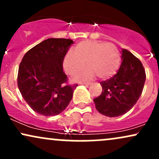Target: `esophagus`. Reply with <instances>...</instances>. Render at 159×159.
Here are the masks:
<instances>
[{"mask_svg":"<svg viewBox=\"0 0 159 159\" xmlns=\"http://www.w3.org/2000/svg\"><path fill=\"white\" fill-rule=\"evenodd\" d=\"M81 84L86 85V86H89V85L91 84V83H90V82H84V83H81Z\"/></svg>","mask_w":159,"mask_h":159,"instance_id":"esophagus-1","label":"esophagus"}]
</instances>
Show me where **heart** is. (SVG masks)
I'll return each mask as SVG.
<instances>
[{
	"label": "heart",
	"mask_w": 159,
	"mask_h": 159,
	"mask_svg": "<svg viewBox=\"0 0 159 159\" xmlns=\"http://www.w3.org/2000/svg\"><path fill=\"white\" fill-rule=\"evenodd\" d=\"M120 54L113 43L98 40H84L75 45L74 53L68 52L63 58V69L67 74H76L85 67L88 69L75 76L76 81L90 80L98 76L108 79L117 72L120 65Z\"/></svg>",
	"instance_id": "heart-1"
}]
</instances>
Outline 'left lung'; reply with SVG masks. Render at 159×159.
<instances>
[{
	"mask_svg": "<svg viewBox=\"0 0 159 159\" xmlns=\"http://www.w3.org/2000/svg\"><path fill=\"white\" fill-rule=\"evenodd\" d=\"M122 63L117 73L100 82L102 93L93 102L100 114L116 117L127 113L141 96L146 73L138 58L126 49H122Z\"/></svg>",
	"mask_w": 159,
	"mask_h": 159,
	"instance_id": "left-lung-1",
	"label": "left lung"
}]
</instances>
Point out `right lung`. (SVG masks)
Returning <instances> with one entry per match:
<instances>
[{"instance_id":"add662e5","label":"right lung","mask_w":159,"mask_h":159,"mask_svg":"<svg viewBox=\"0 0 159 159\" xmlns=\"http://www.w3.org/2000/svg\"><path fill=\"white\" fill-rule=\"evenodd\" d=\"M73 41L50 38L23 57L18 72V87L24 99L36 113L51 116L61 114L72 100L78 84H66L63 58Z\"/></svg>"}]
</instances>
